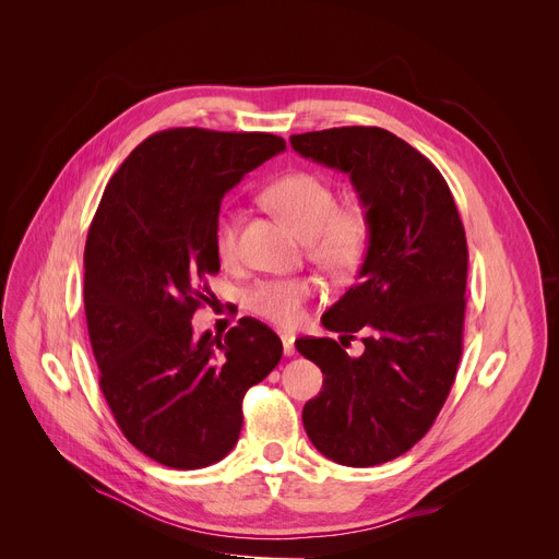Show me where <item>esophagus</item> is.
Returning a JSON list of instances; mask_svg holds the SVG:
<instances>
[{
	"label": "esophagus",
	"instance_id": "1",
	"mask_svg": "<svg viewBox=\"0 0 559 559\" xmlns=\"http://www.w3.org/2000/svg\"><path fill=\"white\" fill-rule=\"evenodd\" d=\"M281 341H283V354L287 356V358H292V356H296V347H294V336H281Z\"/></svg>",
	"mask_w": 559,
	"mask_h": 559
}]
</instances>
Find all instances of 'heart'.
I'll use <instances>...</instances> for the list:
<instances>
[{
	"label": "heart",
	"mask_w": 559,
	"mask_h": 559,
	"mask_svg": "<svg viewBox=\"0 0 559 559\" xmlns=\"http://www.w3.org/2000/svg\"><path fill=\"white\" fill-rule=\"evenodd\" d=\"M263 201L300 236L305 250L323 272L334 278L354 276L371 246V223L365 210L338 207L336 190L313 173H292L267 186ZM241 218L223 207L214 221V252L223 265L241 261ZM313 294L309 278L263 281L248 294V309L263 321L292 330L302 321L305 302Z\"/></svg>",
	"instance_id": "obj_1"
}]
</instances>
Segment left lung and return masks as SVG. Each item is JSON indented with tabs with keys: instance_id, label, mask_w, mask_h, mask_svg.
I'll use <instances>...</instances> for the list:
<instances>
[{
	"instance_id": "left-lung-1",
	"label": "left lung",
	"mask_w": 559,
	"mask_h": 559,
	"mask_svg": "<svg viewBox=\"0 0 559 559\" xmlns=\"http://www.w3.org/2000/svg\"><path fill=\"white\" fill-rule=\"evenodd\" d=\"M289 141L305 158L347 173L371 223L358 283L323 316L347 341L362 332L365 352L352 358L334 338L296 341L325 376L302 425L338 464H382L431 429L453 386L466 309L464 225L440 170L389 130L345 126Z\"/></svg>"
}]
</instances>
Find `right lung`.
Returning a JSON list of instances; mask_svg holds the SVG:
<instances>
[{"instance_id": "obj_1", "label": "right lung", "mask_w": 559, "mask_h": 559, "mask_svg": "<svg viewBox=\"0 0 559 559\" xmlns=\"http://www.w3.org/2000/svg\"><path fill=\"white\" fill-rule=\"evenodd\" d=\"M285 150L270 132L170 128L139 143L88 229L84 307L99 386L132 447L173 468L225 457L246 391L281 360V338L241 318L225 338L192 336L221 270L214 221L248 173Z\"/></svg>"}]
</instances>
